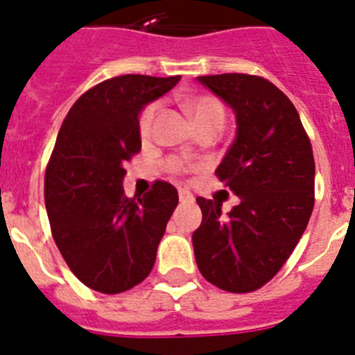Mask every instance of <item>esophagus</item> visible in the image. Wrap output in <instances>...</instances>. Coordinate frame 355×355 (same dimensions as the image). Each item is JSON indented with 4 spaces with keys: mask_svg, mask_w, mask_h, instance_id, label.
<instances>
[{
    "mask_svg": "<svg viewBox=\"0 0 355 355\" xmlns=\"http://www.w3.org/2000/svg\"><path fill=\"white\" fill-rule=\"evenodd\" d=\"M178 198H180V202H193V195L187 189L178 191Z\"/></svg>",
    "mask_w": 355,
    "mask_h": 355,
    "instance_id": "34e87169",
    "label": "esophagus"
}]
</instances>
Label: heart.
I'll use <instances>...</instances> for the list:
<instances>
[{"mask_svg":"<svg viewBox=\"0 0 355 355\" xmlns=\"http://www.w3.org/2000/svg\"><path fill=\"white\" fill-rule=\"evenodd\" d=\"M186 109L187 112L193 116L195 119L196 126L202 128V126H209V125H216V126H223L225 123V109L223 105L220 101L216 100L214 96H207V94H203V96H196L191 98V100L186 101ZM157 110H159V103L157 101H152V103H148L139 114V134L141 137H150L153 130V123H155V116ZM166 168L171 171V173H186L187 166L178 159H169L166 162Z\"/></svg>","mask_w":355,"mask_h":355,"instance_id":"b5f03b06","label":"heart"}]
</instances>
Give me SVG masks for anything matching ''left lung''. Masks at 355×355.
Wrapping results in <instances>:
<instances>
[{"label":"left lung","instance_id":"obj_1","mask_svg":"<svg viewBox=\"0 0 355 355\" xmlns=\"http://www.w3.org/2000/svg\"><path fill=\"white\" fill-rule=\"evenodd\" d=\"M236 112L237 134L216 177L241 203L196 198L202 225L193 234L205 280L229 293L263 288L300 241L314 207V157L295 105L270 80L243 73L198 76Z\"/></svg>","mask_w":355,"mask_h":355}]
</instances>
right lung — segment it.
<instances>
[{"label":"right lung","instance_id":"add662e5","mask_svg":"<svg viewBox=\"0 0 355 355\" xmlns=\"http://www.w3.org/2000/svg\"><path fill=\"white\" fill-rule=\"evenodd\" d=\"M178 80V75L105 80L75 101L60 126L46 166V211L64 261L94 291L132 289L155 264L178 193L169 182L155 180L143 198H128L123 166L141 152V109Z\"/></svg>","mask_w":355,"mask_h":355}]
</instances>
